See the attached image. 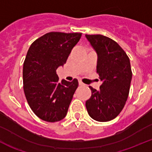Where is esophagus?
I'll return each instance as SVG.
<instances>
[{"instance_id":"obj_1","label":"esophagus","mask_w":152,"mask_h":152,"mask_svg":"<svg viewBox=\"0 0 152 152\" xmlns=\"http://www.w3.org/2000/svg\"><path fill=\"white\" fill-rule=\"evenodd\" d=\"M79 86H84V83L81 81V80H79Z\"/></svg>"}]
</instances>
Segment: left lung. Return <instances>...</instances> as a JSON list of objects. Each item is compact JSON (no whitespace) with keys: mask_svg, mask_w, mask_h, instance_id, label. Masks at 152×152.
<instances>
[{"mask_svg":"<svg viewBox=\"0 0 152 152\" xmlns=\"http://www.w3.org/2000/svg\"><path fill=\"white\" fill-rule=\"evenodd\" d=\"M86 37L98 54L97 73L103 81L99 90L89 86L91 95L86 107L91 118L107 122L120 114L129 96L132 76L130 61L113 39L102 35Z\"/></svg>","mask_w":152,"mask_h":152,"instance_id":"1","label":"left lung"}]
</instances>
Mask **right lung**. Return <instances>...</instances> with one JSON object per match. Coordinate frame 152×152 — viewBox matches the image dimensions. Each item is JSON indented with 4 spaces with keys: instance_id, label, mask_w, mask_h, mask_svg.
Here are the masks:
<instances>
[{
    "instance_id": "right-lung-1",
    "label": "right lung",
    "mask_w": 152,
    "mask_h": 152,
    "mask_svg": "<svg viewBox=\"0 0 152 152\" xmlns=\"http://www.w3.org/2000/svg\"><path fill=\"white\" fill-rule=\"evenodd\" d=\"M82 33L50 32L31 45L23 64V90L35 115L47 122L66 117L78 80H61L56 73L64 66Z\"/></svg>"
}]
</instances>
